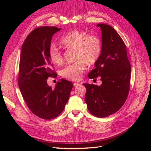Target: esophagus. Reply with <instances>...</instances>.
Returning a JSON list of instances; mask_svg holds the SVG:
<instances>
[{
  "instance_id": "1",
  "label": "esophagus",
  "mask_w": 151,
  "mask_h": 151,
  "mask_svg": "<svg viewBox=\"0 0 151 151\" xmlns=\"http://www.w3.org/2000/svg\"><path fill=\"white\" fill-rule=\"evenodd\" d=\"M80 85H81V84H80V83H76V82L73 83V86H74V87H77L78 86H80Z\"/></svg>"
}]
</instances>
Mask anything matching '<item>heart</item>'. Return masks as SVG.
I'll return each mask as SVG.
<instances>
[{
	"mask_svg": "<svg viewBox=\"0 0 151 151\" xmlns=\"http://www.w3.org/2000/svg\"><path fill=\"white\" fill-rule=\"evenodd\" d=\"M61 44L69 50H75L76 62L67 65L61 70V75L70 81H77L86 69V64L94 65L102 54V43L100 37L89 35L84 31L75 30L67 32L62 37ZM49 56L51 62L57 65H62L63 58L60 49L54 45L49 48Z\"/></svg>",
	"mask_w": 151,
	"mask_h": 151,
	"instance_id": "heart-1",
	"label": "heart"
}]
</instances>
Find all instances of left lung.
I'll list each match as a JSON object with an SVG mask.
<instances>
[{"label": "left lung", "instance_id": "left-lung-1", "mask_svg": "<svg viewBox=\"0 0 151 151\" xmlns=\"http://www.w3.org/2000/svg\"><path fill=\"white\" fill-rule=\"evenodd\" d=\"M97 26L102 30V54L88 76L91 79L100 76L102 84L83 85L86 88L85 102L89 112L95 117H106L117 111L127 100L131 65L126 45L114 28L102 23Z\"/></svg>", "mask_w": 151, "mask_h": 151}]
</instances>
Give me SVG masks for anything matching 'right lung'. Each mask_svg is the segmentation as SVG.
Instances as JSON below:
<instances>
[{
    "label": "right lung",
    "mask_w": 151,
    "mask_h": 151,
    "mask_svg": "<svg viewBox=\"0 0 151 151\" xmlns=\"http://www.w3.org/2000/svg\"><path fill=\"white\" fill-rule=\"evenodd\" d=\"M61 30L55 27H41L32 31L22 45L18 84L25 103L36 116L50 120L65 108L73 84L62 79L52 88L47 78L56 77L49 56L52 37Z\"/></svg>",
    "instance_id": "1"
}]
</instances>
